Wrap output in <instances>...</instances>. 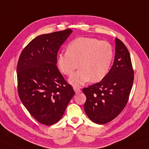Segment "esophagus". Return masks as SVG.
<instances>
[{"label":"esophagus","mask_w":149,"mask_h":149,"mask_svg":"<svg viewBox=\"0 0 149 149\" xmlns=\"http://www.w3.org/2000/svg\"><path fill=\"white\" fill-rule=\"evenodd\" d=\"M74 88V90L75 91V93H76V94H78V93H80L81 91V89L78 88V87H76V86H74L73 87Z\"/></svg>","instance_id":"1"}]
</instances>
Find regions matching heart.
<instances>
[{
    "instance_id": "1",
    "label": "heart",
    "mask_w": 149,
    "mask_h": 149,
    "mask_svg": "<svg viewBox=\"0 0 149 149\" xmlns=\"http://www.w3.org/2000/svg\"><path fill=\"white\" fill-rule=\"evenodd\" d=\"M111 45L106 41L90 37H79L68 44L67 51L58 54L57 65L62 74L70 75L68 82L73 86L84 84L91 79L97 82L108 74L113 59Z\"/></svg>"
}]
</instances>
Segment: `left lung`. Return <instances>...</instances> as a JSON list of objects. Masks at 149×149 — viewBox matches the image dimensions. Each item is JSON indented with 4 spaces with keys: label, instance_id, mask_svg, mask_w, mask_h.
Segmentation results:
<instances>
[{
    "label": "left lung",
    "instance_id": "obj_1",
    "mask_svg": "<svg viewBox=\"0 0 149 149\" xmlns=\"http://www.w3.org/2000/svg\"><path fill=\"white\" fill-rule=\"evenodd\" d=\"M116 53L112 68L100 82L83 89L84 109L93 122L104 124L115 119L125 107L132 88L134 72L128 50L115 39Z\"/></svg>",
    "mask_w": 149,
    "mask_h": 149
}]
</instances>
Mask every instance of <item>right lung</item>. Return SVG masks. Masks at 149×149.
<instances>
[{
    "mask_svg": "<svg viewBox=\"0 0 149 149\" xmlns=\"http://www.w3.org/2000/svg\"><path fill=\"white\" fill-rule=\"evenodd\" d=\"M71 29L42 34L24 48L17 65L18 95L38 122L51 126L63 116L75 92L56 67L60 46Z\"/></svg>",
    "mask_w": 149,
    "mask_h": 149,
    "instance_id": "right-lung-1",
    "label": "right lung"
}]
</instances>
